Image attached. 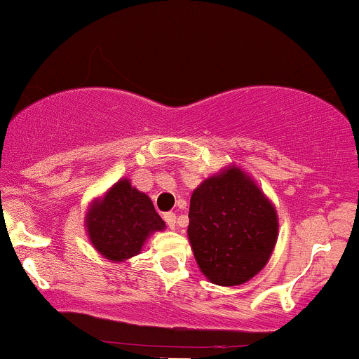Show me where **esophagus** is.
<instances>
[{
    "mask_svg": "<svg viewBox=\"0 0 359 359\" xmlns=\"http://www.w3.org/2000/svg\"><path fill=\"white\" fill-rule=\"evenodd\" d=\"M163 219H164V222L168 224V227L169 229H175V225H176V215L172 212H166L163 215Z\"/></svg>",
    "mask_w": 359,
    "mask_h": 359,
    "instance_id": "34e87169",
    "label": "esophagus"
}]
</instances>
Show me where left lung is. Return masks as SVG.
Returning <instances> with one entry per match:
<instances>
[{
  "label": "left lung",
  "mask_w": 359,
  "mask_h": 359,
  "mask_svg": "<svg viewBox=\"0 0 359 359\" xmlns=\"http://www.w3.org/2000/svg\"><path fill=\"white\" fill-rule=\"evenodd\" d=\"M188 217L196 264L212 283L243 285L266 266L278 239L276 208L241 168L205 180Z\"/></svg>",
  "instance_id": "obj_1"
}]
</instances>
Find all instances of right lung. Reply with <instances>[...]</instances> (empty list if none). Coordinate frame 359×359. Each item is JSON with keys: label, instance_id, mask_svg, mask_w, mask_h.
Returning a JSON list of instances; mask_svg holds the SVG:
<instances>
[{"label": "right lung", "instance_id": "add662e5", "mask_svg": "<svg viewBox=\"0 0 359 359\" xmlns=\"http://www.w3.org/2000/svg\"><path fill=\"white\" fill-rule=\"evenodd\" d=\"M164 227L166 224L151 198L127 178L116 181L103 198L91 201L86 212V231L93 248L115 263L139 255L147 237Z\"/></svg>", "mask_w": 359, "mask_h": 359}]
</instances>
